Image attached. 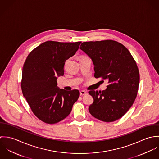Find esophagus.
<instances>
[{"label":"esophagus","mask_w":159,"mask_h":159,"mask_svg":"<svg viewBox=\"0 0 159 159\" xmlns=\"http://www.w3.org/2000/svg\"><path fill=\"white\" fill-rule=\"evenodd\" d=\"M85 94H86V91H80V95H85Z\"/></svg>","instance_id":"esophagus-1"}]
</instances>
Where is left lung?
<instances>
[{
    "label": "left lung",
    "mask_w": 159,
    "mask_h": 159,
    "mask_svg": "<svg viewBox=\"0 0 159 159\" xmlns=\"http://www.w3.org/2000/svg\"><path fill=\"white\" fill-rule=\"evenodd\" d=\"M80 48L92 59L95 78L108 81L105 91H89L93 98L89 113L107 122L120 119L137 95L139 73L135 59L127 48L112 40L85 42Z\"/></svg>",
    "instance_id": "left-lung-1"
}]
</instances>
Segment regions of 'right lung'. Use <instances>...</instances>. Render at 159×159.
Instances as JSON below:
<instances>
[{"mask_svg":"<svg viewBox=\"0 0 159 159\" xmlns=\"http://www.w3.org/2000/svg\"><path fill=\"white\" fill-rule=\"evenodd\" d=\"M81 43L47 41L34 49L24 62L23 95L33 113L46 124L57 123L68 116L80 97L78 90L58 88L56 80L64 75L66 60L76 53Z\"/></svg>","mask_w":159,"mask_h":159,"instance_id":"add662e5","label":"right lung"}]
</instances>
